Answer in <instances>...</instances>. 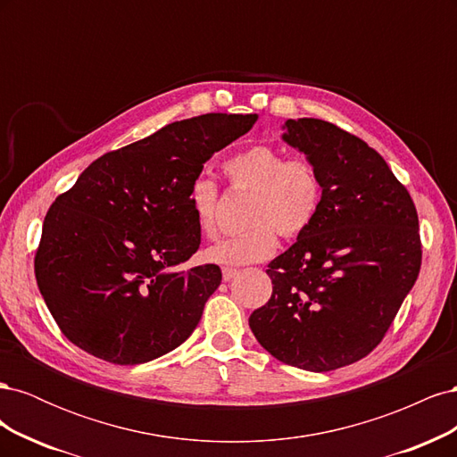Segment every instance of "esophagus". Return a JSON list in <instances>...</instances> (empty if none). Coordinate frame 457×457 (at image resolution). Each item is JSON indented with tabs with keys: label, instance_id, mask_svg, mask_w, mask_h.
Instances as JSON below:
<instances>
[{
	"label": "esophagus",
	"instance_id": "obj_1",
	"mask_svg": "<svg viewBox=\"0 0 457 457\" xmlns=\"http://www.w3.org/2000/svg\"><path fill=\"white\" fill-rule=\"evenodd\" d=\"M237 274H238V270H237V269H228V267H225V269H223V280H225V282H230Z\"/></svg>",
	"mask_w": 457,
	"mask_h": 457
}]
</instances>
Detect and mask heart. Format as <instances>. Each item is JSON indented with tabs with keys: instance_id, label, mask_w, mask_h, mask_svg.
<instances>
[{
	"instance_id": "b5f03b06",
	"label": "heart",
	"mask_w": 457,
	"mask_h": 457,
	"mask_svg": "<svg viewBox=\"0 0 457 457\" xmlns=\"http://www.w3.org/2000/svg\"><path fill=\"white\" fill-rule=\"evenodd\" d=\"M230 185L253 190L247 204L245 223L250 228L210 245L204 259L225 267L252 265L269 259L278 237L292 238L305 230L322 202V183L307 158H286L278 148L253 146L225 163ZM219 187L210 177H196L188 190V207L200 232L207 238L217 234Z\"/></svg>"
}]
</instances>
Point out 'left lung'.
<instances>
[{
    "mask_svg": "<svg viewBox=\"0 0 457 457\" xmlns=\"http://www.w3.org/2000/svg\"><path fill=\"white\" fill-rule=\"evenodd\" d=\"M282 139L314 165L322 202L297 242L270 261L269 303L253 336L280 362L329 371L378 347L418 280V212L386 162L316 118L287 120Z\"/></svg>",
    "mask_w": 457,
    "mask_h": 457,
    "instance_id": "1",
    "label": "left lung"
}]
</instances>
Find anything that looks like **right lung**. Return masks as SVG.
Listing matches in <instances>:
<instances>
[{
  "instance_id": "1",
  "label": "right lung",
  "mask_w": 457,
  "mask_h": 457,
  "mask_svg": "<svg viewBox=\"0 0 457 457\" xmlns=\"http://www.w3.org/2000/svg\"><path fill=\"white\" fill-rule=\"evenodd\" d=\"M257 114L173 121L95 160L53 202L34 259L37 287L76 347L133 366L177 349L220 284L198 252L188 190L204 163L250 131Z\"/></svg>"
}]
</instances>
